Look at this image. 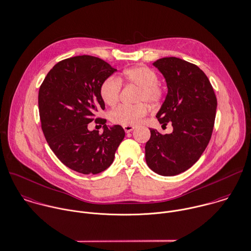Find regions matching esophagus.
I'll return each instance as SVG.
<instances>
[{"mask_svg": "<svg viewBox=\"0 0 251 251\" xmlns=\"http://www.w3.org/2000/svg\"><path fill=\"white\" fill-rule=\"evenodd\" d=\"M123 129L126 133H130L135 129V126H123Z\"/></svg>", "mask_w": 251, "mask_h": 251, "instance_id": "1", "label": "esophagus"}]
</instances>
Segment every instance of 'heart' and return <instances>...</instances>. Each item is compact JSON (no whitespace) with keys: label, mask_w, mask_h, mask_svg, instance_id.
I'll use <instances>...</instances> for the list:
<instances>
[{"label":"heart","mask_w":251,"mask_h":251,"mask_svg":"<svg viewBox=\"0 0 251 251\" xmlns=\"http://www.w3.org/2000/svg\"><path fill=\"white\" fill-rule=\"evenodd\" d=\"M121 83H127L139 88L134 105H119L110 112V120L118 125L133 126L137 125L149 112V107L156 106L164 97V88L158 82L157 73L145 65H138L125 69L122 75L116 79L109 77L105 79L100 88V98L109 106L115 105L120 97Z\"/></svg>","instance_id":"heart-1"}]
</instances>
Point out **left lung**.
I'll return each instance as SVG.
<instances>
[{
  "mask_svg": "<svg viewBox=\"0 0 251 251\" xmlns=\"http://www.w3.org/2000/svg\"><path fill=\"white\" fill-rule=\"evenodd\" d=\"M153 65L163 74L168 93L156 117L171 134L151 130L146 144L149 167L162 176H175L191 168L205 151L213 132L217 99L207 76L196 64L170 56Z\"/></svg>",
  "mask_w": 251,
  "mask_h": 251,
  "instance_id": "left-lung-1",
  "label": "left lung"
}]
</instances>
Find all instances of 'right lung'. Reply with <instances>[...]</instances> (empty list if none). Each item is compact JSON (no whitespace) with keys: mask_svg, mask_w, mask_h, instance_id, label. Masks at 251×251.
<instances>
[{"mask_svg":"<svg viewBox=\"0 0 251 251\" xmlns=\"http://www.w3.org/2000/svg\"><path fill=\"white\" fill-rule=\"evenodd\" d=\"M116 71L92 55H77L57 62L40 86L38 104L44 136L56 157L68 168L88 175L99 174L113 162L125 137L120 125L107 127L96 116L104 109L100 88ZM92 121L104 132L89 131Z\"/></svg>","mask_w":251,"mask_h":251,"instance_id":"1","label":"right lung"}]
</instances>
